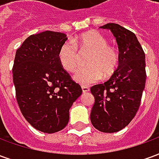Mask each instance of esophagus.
<instances>
[{
    "label": "esophagus",
    "mask_w": 159,
    "mask_h": 159,
    "mask_svg": "<svg viewBox=\"0 0 159 159\" xmlns=\"http://www.w3.org/2000/svg\"><path fill=\"white\" fill-rule=\"evenodd\" d=\"M82 89H83V93H86L89 91V88L88 86H82Z\"/></svg>",
    "instance_id": "esophagus-1"
}]
</instances>
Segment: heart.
I'll return each mask as SVG.
<instances>
[{
    "label": "heart",
    "instance_id": "b5f03b06",
    "mask_svg": "<svg viewBox=\"0 0 159 159\" xmlns=\"http://www.w3.org/2000/svg\"><path fill=\"white\" fill-rule=\"evenodd\" d=\"M72 42H65L59 51V60L64 69L73 72L79 66V54L81 52L90 53L87 59L89 66L77 70L74 76L76 83L89 85L99 82L105 77L111 76L118 67L119 53L101 34L94 30L81 34L74 37Z\"/></svg>",
    "mask_w": 159,
    "mask_h": 159
}]
</instances>
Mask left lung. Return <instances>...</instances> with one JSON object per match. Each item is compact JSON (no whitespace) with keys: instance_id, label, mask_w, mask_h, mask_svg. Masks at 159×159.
Masks as SVG:
<instances>
[{"instance_id":"1","label":"left lung","mask_w":159,"mask_h":159,"mask_svg":"<svg viewBox=\"0 0 159 159\" xmlns=\"http://www.w3.org/2000/svg\"><path fill=\"white\" fill-rule=\"evenodd\" d=\"M101 29L110 30L119 50V65L111 78L94 85L90 91L94 97L90 120L104 133H114L129 124L140 107L146 84V56L136 36L114 23Z\"/></svg>"}]
</instances>
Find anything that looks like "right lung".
<instances>
[{
  "label": "right lung",
  "mask_w": 159,
  "mask_h": 159,
  "mask_svg": "<svg viewBox=\"0 0 159 159\" xmlns=\"http://www.w3.org/2000/svg\"><path fill=\"white\" fill-rule=\"evenodd\" d=\"M66 34L46 30L30 36L18 48L12 67L16 99L29 123L43 133L62 130L69 111L82 94L59 60Z\"/></svg>",
  "instance_id": "right-lung-1"
}]
</instances>
